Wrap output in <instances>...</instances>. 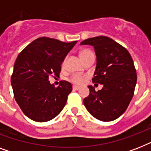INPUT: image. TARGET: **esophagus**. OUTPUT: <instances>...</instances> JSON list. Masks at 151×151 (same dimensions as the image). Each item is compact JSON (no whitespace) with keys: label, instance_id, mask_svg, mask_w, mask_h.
Here are the masks:
<instances>
[{"label":"esophagus","instance_id":"obj_1","mask_svg":"<svg viewBox=\"0 0 151 151\" xmlns=\"http://www.w3.org/2000/svg\"><path fill=\"white\" fill-rule=\"evenodd\" d=\"M81 88L80 86H78V85H73V89L74 90H79Z\"/></svg>","mask_w":151,"mask_h":151}]
</instances>
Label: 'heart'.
I'll use <instances>...</instances> for the list:
<instances>
[{
	"instance_id": "1",
	"label": "heart",
	"mask_w": 151,
	"mask_h": 151,
	"mask_svg": "<svg viewBox=\"0 0 151 151\" xmlns=\"http://www.w3.org/2000/svg\"><path fill=\"white\" fill-rule=\"evenodd\" d=\"M93 55L92 54V52H91L90 50H88V49H84V50L81 51L80 53L81 58L82 59L83 61H85V59H87L88 57H89L90 55ZM85 78H86V76L85 75H81V74H73V75L70 76V81L71 82L74 83V84H77V85H81V84H82V83L85 81Z\"/></svg>"
}]
</instances>
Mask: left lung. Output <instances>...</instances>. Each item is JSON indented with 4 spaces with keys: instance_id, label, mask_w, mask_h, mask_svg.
I'll return each mask as SVG.
<instances>
[{
    "instance_id": "1",
    "label": "left lung",
    "mask_w": 151,
    "mask_h": 151,
    "mask_svg": "<svg viewBox=\"0 0 151 151\" xmlns=\"http://www.w3.org/2000/svg\"><path fill=\"white\" fill-rule=\"evenodd\" d=\"M81 45H90L96 55V68L92 82L103 85L96 91L88 86L89 96L84 99L88 111L102 122H111L124 114L134 95L136 70L126 48L113 39L99 36L86 39Z\"/></svg>"
}]
</instances>
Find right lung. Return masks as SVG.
<instances>
[{
	"instance_id": "obj_1",
	"label": "right lung",
	"mask_w": 151,
	"mask_h": 151,
	"mask_svg": "<svg viewBox=\"0 0 151 151\" xmlns=\"http://www.w3.org/2000/svg\"><path fill=\"white\" fill-rule=\"evenodd\" d=\"M76 43L42 37L18 55L11 77L14 97L23 114L34 122L51 121L66 105L72 85L61 81L55 87L48 79L59 77L62 63Z\"/></svg>"
}]
</instances>
